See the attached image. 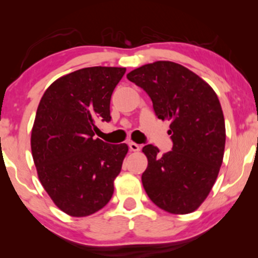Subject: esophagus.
Wrapping results in <instances>:
<instances>
[{
    "label": "esophagus",
    "instance_id": "1",
    "mask_svg": "<svg viewBox=\"0 0 258 258\" xmlns=\"http://www.w3.org/2000/svg\"><path fill=\"white\" fill-rule=\"evenodd\" d=\"M128 148H130V150H131V152H139V150H141V146H139V144H137V143H133V142H130Z\"/></svg>",
    "mask_w": 258,
    "mask_h": 258
}]
</instances>
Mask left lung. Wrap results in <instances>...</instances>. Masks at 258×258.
<instances>
[{"mask_svg": "<svg viewBox=\"0 0 258 258\" xmlns=\"http://www.w3.org/2000/svg\"><path fill=\"white\" fill-rule=\"evenodd\" d=\"M127 79L147 92L156 116L171 122V152L160 155L153 144L143 147L148 167L142 183L148 197L171 214H190L209 195L223 160L226 126L217 94L173 61L143 65Z\"/></svg>", "mask_w": 258, "mask_h": 258, "instance_id": "1", "label": "left lung"}]
</instances>
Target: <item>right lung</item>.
I'll list each match as a JSON object with an SVG mask.
<instances>
[{
	"mask_svg": "<svg viewBox=\"0 0 258 258\" xmlns=\"http://www.w3.org/2000/svg\"><path fill=\"white\" fill-rule=\"evenodd\" d=\"M125 68H84L55 80L38 104L31 152L40 182L53 203L74 217L104 207L114 193L128 147L93 139L109 122L110 99Z\"/></svg>",
	"mask_w": 258,
	"mask_h": 258,
	"instance_id": "add662e5",
	"label": "right lung"
}]
</instances>
